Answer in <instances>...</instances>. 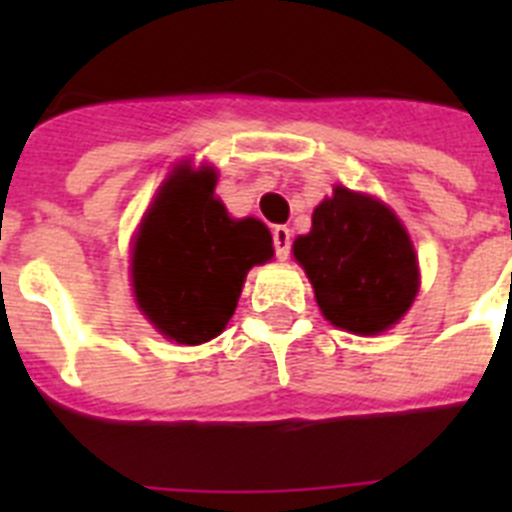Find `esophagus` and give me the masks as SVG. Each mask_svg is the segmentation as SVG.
<instances>
[{
    "label": "esophagus",
    "instance_id": "obj_1",
    "mask_svg": "<svg viewBox=\"0 0 512 512\" xmlns=\"http://www.w3.org/2000/svg\"><path fill=\"white\" fill-rule=\"evenodd\" d=\"M271 235H274V253H277V259L287 261L289 248H292V230L287 225H277Z\"/></svg>",
    "mask_w": 512,
    "mask_h": 512
}]
</instances>
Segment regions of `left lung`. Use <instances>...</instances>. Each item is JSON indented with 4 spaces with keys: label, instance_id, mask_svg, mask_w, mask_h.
<instances>
[{
    "label": "left lung",
    "instance_id": "left-lung-1",
    "mask_svg": "<svg viewBox=\"0 0 512 512\" xmlns=\"http://www.w3.org/2000/svg\"><path fill=\"white\" fill-rule=\"evenodd\" d=\"M292 251L323 318L356 336L390 330L418 295V256L408 230L369 194L333 187Z\"/></svg>",
    "mask_w": 512,
    "mask_h": 512
}]
</instances>
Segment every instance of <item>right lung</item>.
Returning a JSON list of instances; mask_svg holds the SVG:
<instances>
[{"label": "right lung", "instance_id": "obj_1", "mask_svg": "<svg viewBox=\"0 0 512 512\" xmlns=\"http://www.w3.org/2000/svg\"><path fill=\"white\" fill-rule=\"evenodd\" d=\"M215 184L212 166H176L133 241L135 302L161 336L182 346L220 336L248 269L274 256L269 228L256 217H230Z\"/></svg>", "mask_w": 512, "mask_h": 512}]
</instances>
